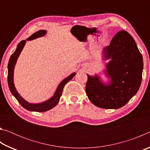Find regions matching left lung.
I'll list each match as a JSON object with an SVG mask.
<instances>
[{
    "label": "left lung",
    "mask_w": 150,
    "mask_h": 150,
    "mask_svg": "<svg viewBox=\"0 0 150 150\" xmlns=\"http://www.w3.org/2000/svg\"><path fill=\"white\" fill-rule=\"evenodd\" d=\"M102 59L108 61L104 71L105 82L98 75H87L85 91L88 99L97 107H122L138 92L144 68L143 57L132 35L118 32L110 45L104 48Z\"/></svg>",
    "instance_id": "1"
}]
</instances>
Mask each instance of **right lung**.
<instances>
[{"instance_id":"1","label":"right lung","mask_w":150,"mask_h":150,"mask_svg":"<svg viewBox=\"0 0 150 150\" xmlns=\"http://www.w3.org/2000/svg\"><path fill=\"white\" fill-rule=\"evenodd\" d=\"M46 30H39V31L33 34L32 35H30L26 40H22V41L20 42L18 44L15 52L12 54L11 57H10L8 63V84L10 91H11L12 95L16 98L20 105L23 106L24 108H26V110L29 111L39 112H41L47 111L55 107L57 105V103H59L61 96L62 95L63 89L64 88L65 85L70 80H71L73 77L76 75V73L73 72L71 74L68 76V77L65 78L64 79H63L61 81L59 85L57 86L54 95L51 98H50L49 99L44 101V102L40 103H30L20 96L18 92L17 91L16 87H15L14 83V71L15 65H16V63L17 62L18 58L20 54H21L22 51L23 50L25 44H26V41H30V40L36 39L38 38L44 36L46 34Z\"/></svg>"}]
</instances>
